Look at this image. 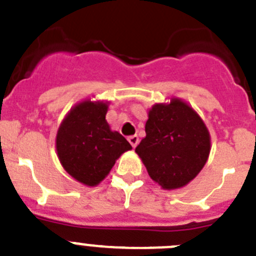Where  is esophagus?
<instances>
[{"instance_id": "obj_1", "label": "esophagus", "mask_w": 256, "mask_h": 256, "mask_svg": "<svg viewBox=\"0 0 256 256\" xmlns=\"http://www.w3.org/2000/svg\"><path fill=\"white\" fill-rule=\"evenodd\" d=\"M128 140H130V144H132L133 148H134V147L138 144V142H140V138H138L137 134H133V136H130V137H128Z\"/></svg>"}]
</instances>
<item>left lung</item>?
Masks as SVG:
<instances>
[{
	"instance_id": "obj_1",
	"label": "left lung",
	"mask_w": 256,
	"mask_h": 256,
	"mask_svg": "<svg viewBox=\"0 0 256 256\" xmlns=\"http://www.w3.org/2000/svg\"><path fill=\"white\" fill-rule=\"evenodd\" d=\"M210 150L204 123L178 99L152 106L146 137L136 147L151 179L164 189L182 188L193 180L207 162Z\"/></svg>"
}]
</instances>
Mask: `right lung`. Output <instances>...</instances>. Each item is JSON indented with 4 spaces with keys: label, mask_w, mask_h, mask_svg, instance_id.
<instances>
[{
    "label": "right lung",
    "mask_w": 256,
    "mask_h": 256,
    "mask_svg": "<svg viewBox=\"0 0 256 256\" xmlns=\"http://www.w3.org/2000/svg\"><path fill=\"white\" fill-rule=\"evenodd\" d=\"M108 104L84 102L76 105L60 124L57 152L66 171L85 185L99 184L123 152L132 148L105 120Z\"/></svg>",
    "instance_id": "right-lung-1"
}]
</instances>
